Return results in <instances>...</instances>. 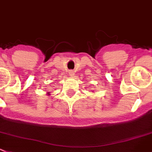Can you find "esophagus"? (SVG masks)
Returning <instances> with one entry per match:
<instances>
[{
    "label": "esophagus",
    "mask_w": 152,
    "mask_h": 152,
    "mask_svg": "<svg viewBox=\"0 0 152 152\" xmlns=\"http://www.w3.org/2000/svg\"><path fill=\"white\" fill-rule=\"evenodd\" d=\"M74 74H75V73H74V72L73 71V70H69V76H74Z\"/></svg>",
    "instance_id": "esophagus-1"
}]
</instances>
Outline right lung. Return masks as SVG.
Listing matches in <instances>:
<instances>
[{
    "label": "right lung",
    "mask_w": 152,
    "mask_h": 152,
    "mask_svg": "<svg viewBox=\"0 0 152 152\" xmlns=\"http://www.w3.org/2000/svg\"><path fill=\"white\" fill-rule=\"evenodd\" d=\"M47 95L48 96H50L51 94H50V92H47Z\"/></svg>",
    "instance_id": "1"
}]
</instances>
